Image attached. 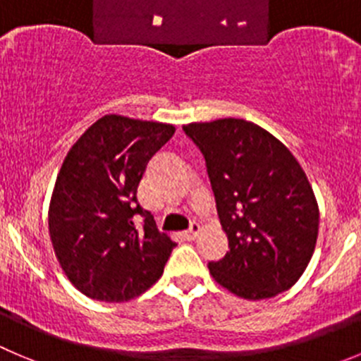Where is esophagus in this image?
<instances>
[{"mask_svg": "<svg viewBox=\"0 0 361 361\" xmlns=\"http://www.w3.org/2000/svg\"><path fill=\"white\" fill-rule=\"evenodd\" d=\"M200 225H198V223H193V225H191V228L188 230L186 234H184V238L186 239H190V241H193V239H197L198 238V234H200Z\"/></svg>", "mask_w": 361, "mask_h": 361, "instance_id": "esophagus-1", "label": "esophagus"}]
</instances>
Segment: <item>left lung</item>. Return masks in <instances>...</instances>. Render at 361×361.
<instances>
[{
    "label": "left lung",
    "mask_w": 361,
    "mask_h": 361,
    "mask_svg": "<svg viewBox=\"0 0 361 361\" xmlns=\"http://www.w3.org/2000/svg\"><path fill=\"white\" fill-rule=\"evenodd\" d=\"M204 154L228 252L209 273L243 300L289 290L307 269L319 234V205L289 149L243 118L184 126Z\"/></svg>",
    "instance_id": "left-lung-1"
}]
</instances>
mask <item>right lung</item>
I'll use <instances>...</instances> for the list:
<instances>
[{"instance_id":"1","label":"right lung","mask_w":361,"mask_h":361,"mask_svg":"<svg viewBox=\"0 0 361 361\" xmlns=\"http://www.w3.org/2000/svg\"><path fill=\"white\" fill-rule=\"evenodd\" d=\"M171 123L104 115L71 147L47 212L65 276L85 296L126 303L161 278L175 243L157 232L136 190L150 157L173 136ZM136 217H143L140 227Z\"/></svg>"}]
</instances>
